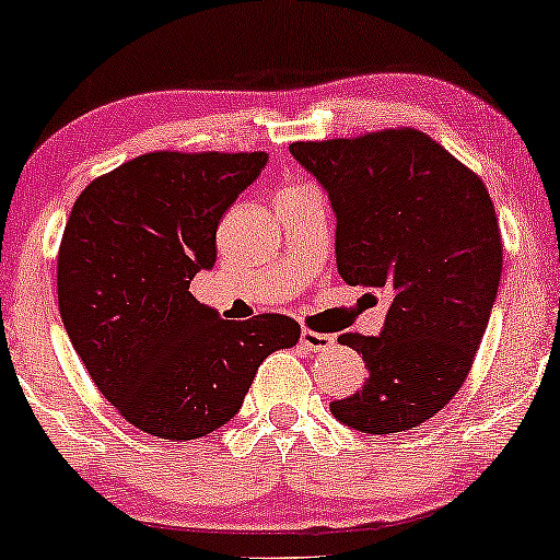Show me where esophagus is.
I'll return each mask as SVG.
<instances>
[{
	"label": "esophagus",
	"instance_id": "esophagus-1",
	"mask_svg": "<svg viewBox=\"0 0 560 560\" xmlns=\"http://www.w3.org/2000/svg\"><path fill=\"white\" fill-rule=\"evenodd\" d=\"M300 345L311 352H320V350H329L334 345L331 334H320V331H311V329H302L300 334Z\"/></svg>",
	"mask_w": 560,
	"mask_h": 560
}]
</instances>
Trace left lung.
I'll return each mask as SVG.
<instances>
[{
    "instance_id": "obj_1",
    "label": "left lung",
    "mask_w": 560,
    "mask_h": 560,
    "mask_svg": "<svg viewBox=\"0 0 560 560\" xmlns=\"http://www.w3.org/2000/svg\"><path fill=\"white\" fill-rule=\"evenodd\" d=\"M289 152L329 195L339 276L392 298L378 337H339L369 378L329 405L334 419L363 434L419 427L466 382L498 298L503 242L490 191L413 128L294 141Z\"/></svg>"
}]
</instances>
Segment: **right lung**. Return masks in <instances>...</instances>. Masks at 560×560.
<instances>
[{
  "label": "right lung",
  "instance_id": "1",
  "mask_svg": "<svg viewBox=\"0 0 560 560\" xmlns=\"http://www.w3.org/2000/svg\"><path fill=\"white\" fill-rule=\"evenodd\" d=\"M266 152H150L75 199L57 258L60 316L89 376L128 423L197 440L240 413L258 365L300 324H242L189 292L215 266L218 223L266 168Z\"/></svg>",
  "mask_w": 560,
  "mask_h": 560
}]
</instances>
